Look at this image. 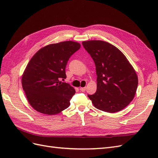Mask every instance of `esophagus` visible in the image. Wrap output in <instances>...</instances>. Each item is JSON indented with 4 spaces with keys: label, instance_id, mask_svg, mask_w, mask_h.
Segmentation results:
<instances>
[{
    "label": "esophagus",
    "instance_id": "obj_1",
    "mask_svg": "<svg viewBox=\"0 0 158 158\" xmlns=\"http://www.w3.org/2000/svg\"><path fill=\"white\" fill-rule=\"evenodd\" d=\"M80 91H82V92H85V89H86V88H85V87H83V88H80Z\"/></svg>",
    "mask_w": 158,
    "mask_h": 158
}]
</instances>
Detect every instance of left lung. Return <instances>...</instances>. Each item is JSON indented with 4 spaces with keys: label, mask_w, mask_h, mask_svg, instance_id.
Instances as JSON below:
<instances>
[{
    "label": "left lung",
    "mask_w": 158,
    "mask_h": 158,
    "mask_svg": "<svg viewBox=\"0 0 158 158\" xmlns=\"http://www.w3.org/2000/svg\"><path fill=\"white\" fill-rule=\"evenodd\" d=\"M82 45L94 61L98 76L96 92L88 98L102 111H121L135 95L138 76L135 69L123 52L107 42L91 40Z\"/></svg>",
    "instance_id": "8db88e82"
}]
</instances>
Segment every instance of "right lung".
Listing matches in <instances>:
<instances>
[{
    "instance_id": "obj_1",
    "label": "right lung",
    "mask_w": 158,
    "mask_h": 158,
    "mask_svg": "<svg viewBox=\"0 0 158 158\" xmlns=\"http://www.w3.org/2000/svg\"><path fill=\"white\" fill-rule=\"evenodd\" d=\"M80 48L77 42L51 44L38 51L23 74L22 84L31 106L43 114H58L70 106L75 89L65 79L70 57Z\"/></svg>"
}]
</instances>
